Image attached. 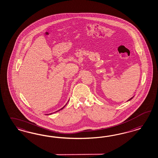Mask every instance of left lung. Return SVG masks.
Instances as JSON below:
<instances>
[{
    "label": "left lung",
    "mask_w": 158,
    "mask_h": 158,
    "mask_svg": "<svg viewBox=\"0 0 158 158\" xmlns=\"http://www.w3.org/2000/svg\"><path fill=\"white\" fill-rule=\"evenodd\" d=\"M133 98V97H132V98H130V99H129V100H128V101H130V100H131V99H132V98Z\"/></svg>",
    "instance_id": "8db88e82"
}]
</instances>
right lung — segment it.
<instances>
[{
	"mask_svg": "<svg viewBox=\"0 0 158 158\" xmlns=\"http://www.w3.org/2000/svg\"><path fill=\"white\" fill-rule=\"evenodd\" d=\"M66 105H67V104H66ZM64 106H63V107H62V108H61V109H60V110H62V109H63V108H64ZM57 110V111H59V110ZM57 111H56V112H57Z\"/></svg>",
	"mask_w": 158,
	"mask_h": 158,
	"instance_id": "1",
	"label": "right lung"
}]
</instances>
